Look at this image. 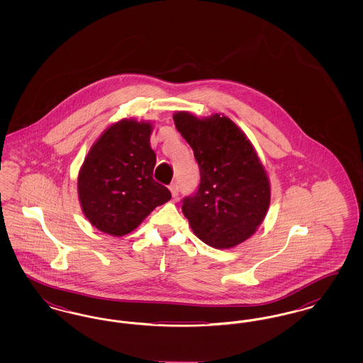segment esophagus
Listing matches in <instances>:
<instances>
[{"label": "esophagus", "instance_id": "esophagus-1", "mask_svg": "<svg viewBox=\"0 0 363 363\" xmlns=\"http://www.w3.org/2000/svg\"><path fill=\"white\" fill-rule=\"evenodd\" d=\"M169 189L172 191V197L177 199V197H178V185H177V184H172Z\"/></svg>", "mask_w": 363, "mask_h": 363}]
</instances>
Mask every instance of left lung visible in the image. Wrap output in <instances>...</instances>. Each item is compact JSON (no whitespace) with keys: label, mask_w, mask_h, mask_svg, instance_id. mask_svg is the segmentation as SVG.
<instances>
[{"label":"left lung","mask_w":363,"mask_h":363,"mask_svg":"<svg viewBox=\"0 0 363 363\" xmlns=\"http://www.w3.org/2000/svg\"><path fill=\"white\" fill-rule=\"evenodd\" d=\"M173 118L200 167L199 190L182 204L193 233L215 249L246 241L271 203L269 178L253 144L223 114L199 118L177 111Z\"/></svg>","instance_id":"left-lung-1"}]
</instances>
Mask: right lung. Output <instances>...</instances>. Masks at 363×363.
<instances>
[{
	"label": "right lung",
	"instance_id": "add662e5",
	"mask_svg": "<svg viewBox=\"0 0 363 363\" xmlns=\"http://www.w3.org/2000/svg\"><path fill=\"white\" fill-rule=\"evenodd\" d=\"M151 121L123 118L92 144L79 170L77 194L88 222L113 237L132 233L172 193L152 178Z\"/></svg>",
	"mask_w": 363,
	"mask_h": 363
}]
</instances>
